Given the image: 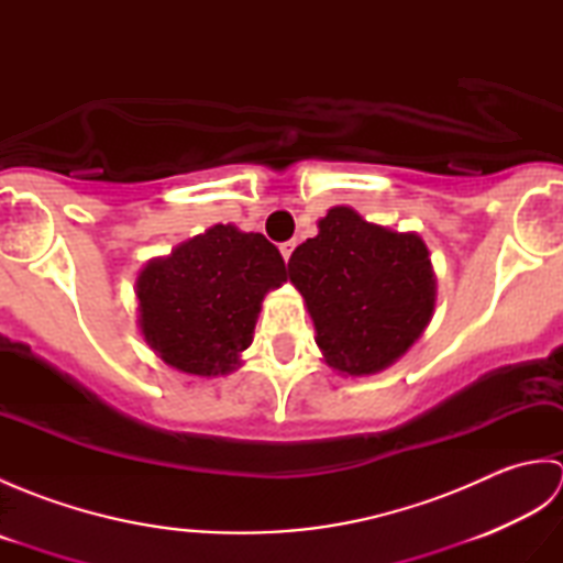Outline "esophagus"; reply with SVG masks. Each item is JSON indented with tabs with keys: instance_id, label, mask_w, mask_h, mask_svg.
<instances>
[{
	"instance_id": "obj_1",
	"label": "esophagus",
	"mask_w": 563,
	"mask_h": 563,
	"mask_svg": "<svg viewBox=\"0 0 563 563\" xmlns=\"http://www.w3.org/2000/svg\"><path fill=\"white\" fill-rule=\"evenodd\" d=\"M292 251H295V242H285V244H280V254H283V258H285V263L290 261Z\"/></svg>"
}]
</instances>
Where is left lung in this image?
<instances>
[{
  "label": "left lung",
  "mask_w": 563,
  "mask_h": 563,
  "mask_svg": "<svg viewBox=\"0 0 563 563\" xmlns=\"http://www.w3.org/2000/svg\"><path fill=\"white\" fill-rule=\"evenodd\" d=\"M317 227L292 251L290 283L314 321L324 363L339 375H377L433 319L438 283L428 246L416 232L367 222L349 206L331 208Z\"/></svg>",
  "instance_id": "left-lung-1"
}]
</instances>
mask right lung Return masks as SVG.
I'll return each mask as SVG.
<instances>
[{
  "instance_id": "add662e5",
  "label": "right lung",
  "mask_w": 563,
  "mask_h": 563,
  "mask_svg": "<svg viewBox=\"0 0 563 563\" xmlns=\"http://www.w3.org/2000/svg\"><path fill=\"white\" fill-rule=\"evenodd\" d=\"M285 280L280 251L266 236L212 224L142 266L140 333L178 373L230 375L254 341L263 297Z\"/></svg>"
}]
</instances>
